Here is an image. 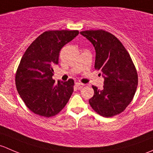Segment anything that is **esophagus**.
<instances>
[{
  "instance_id": "obj_1",
  "label": "esophagus",
  "mask_w": 153,
  "mask_h": 153,
  "mask_svg": "<svg viewBox=\"0 0 153 153\" xmlns=\"http://www.w3.org/2000/svg\"><path fill=\"white\" fill-rule=\"evenodd\" d=\"M84 85V84H82V83H80V82L75 83V86H76V87H81V86H83Z\"/></svg>"
}]
</instances>
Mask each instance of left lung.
Returning <instances> with one entry per match:
<instances>
[{
  "instance_id": "obj_1",
  "label": "left lung",
  "mask_w": 153,
  "mask_h": 153,
  "mask_svg": "<svg viewBox=\"0 0 153 153\" xmlns=\"http://www.w3.org/2000/svg\"><path fill=\"white\" fill-rule=\"evenodd\" d=\"M80 34L95 48V68L101 71L104 79L101 90L92 86L94 95L89 100V104L104 117L118 115L132 101L138 86V74L130 55L121 41L109 32L99 29Z\"/></svg>"
}]
</instances>
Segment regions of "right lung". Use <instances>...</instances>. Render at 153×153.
<instances>
[{
    "label": "right lung",
    "instance_id": "right-lung-1",
    "mask_svg": "<svg viewBox=\"0 0 153 153\" xmlns=\"http://www.w3.org/2000/svg\"><path fill=\"white\" fill-rule=\"evenodd\" d=\"M78 35V30L47 31L39 35L23 55L15 84L21 98L34 113L53 116L67 104L74 90V81L55 83L52 66L58 64L63 47Z\"/></svg>",
    "mask_w": 153,
    "mask_h": 153
}]
</instances>
